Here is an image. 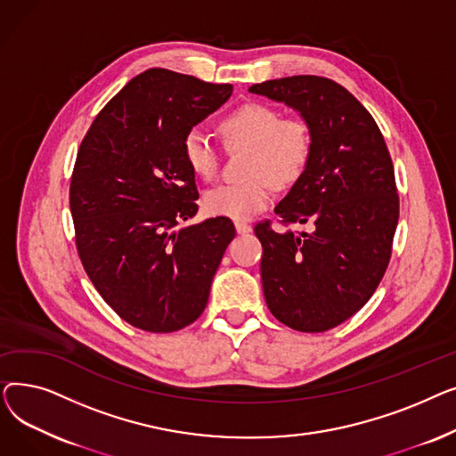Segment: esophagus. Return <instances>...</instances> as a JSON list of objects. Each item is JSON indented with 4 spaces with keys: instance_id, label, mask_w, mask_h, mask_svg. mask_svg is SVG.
<instances>
[{
    "instance_id": "1",
    "label": "esophagus",
    "mask_w": 456,
    "mask_h": 456,
    "mask_svg": "<svg viewBox=\"0 0 456 456\" xmlns=\"http://www.w3.org/2000/svg\"><path fill=\"white\" fill-rule=\"evenodd\" d=\"M234 227H236V232H238V234H248V232H251V225L246 224V222H236Z\"/></svg>"
}]
</instances>
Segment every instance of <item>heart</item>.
<instances>
[{
	"label": "heart",
	"instance_id": "heart-1",
	"mask_svg": "<svg viewBox=\"0 0 456 456\" xmlns=\"http://www.w3.org/2000/svg\"><path fill=\"white\" fill-rule=\"evenodd\" d=\"M225 148H249L248 179L216 184L205 191L203 207L210 216L248 220L272 201V184L290 188L305 174L314 150V133L303 118H282L281 110L260 102H246L218 122ZM183 157L191 174L212 179L220 155L210 138L190 129L183 138Z\"/></svg>",
	"mask_w": 456,
	"mask_h": 456
}]
</instances>
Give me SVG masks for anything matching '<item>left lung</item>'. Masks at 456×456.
Listing matches in <instances>:
<instances>
[{"instance_id":"1","label":"left lung","mask_w":456,"mask_h":456,"mask_svg":"<svg viewBox=\"0 0 456 456\" xmlns=\"http://www.w3.org/2000/svg\"><path fill=\"white\" fill-rule=\"evenodd\" d=\"M249 92L292 107L314 133L305 174L275 207L282 224L314 231L277 232L266 220L255 234L270 313L290 329L323 332L358 313L388 268L399 220L394 164L373 116L342 85L292 76Z\"/></svg>"}]
</instances>
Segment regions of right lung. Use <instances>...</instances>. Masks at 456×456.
<instances>
[{"label": "right lung", "mask_w": 456, "mask_h": 456, "mask_svg": "<svg viewBox=\"0 0 456 456\" xmlns=\"http://www.w3.org/2000/svg\"><path fill=\"white\" fill-rule=\"evenodd\" d=\"M232 94L164 68L131 79L95 116L69 183L77 253L114 313L148 332H174L207 306L212 277L236 231L198 212L183 138Z\"/></svg>", "instance_id": "obj_1"}]
</instances>
